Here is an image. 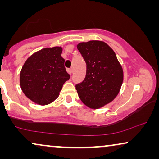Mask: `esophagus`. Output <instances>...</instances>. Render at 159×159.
Returning a JSON list of instances; mask_svg holds the SVG:
<instances>
[{
  "mask_svg": "<svg viewBox=\"0 0 159 159\" xmlns=\"http://www.w3.org/2000/svg\"><path fill=\"white\" fill-rule=\"evenodd\" d=\"M67 71H68V73L69 75H71L73 72V69H67Z\"/></svg>",
  "mask_w": 159,
  "mask_h": 159,
  "instance_id": "34e87169",
  "label": "esophagus"
}]
</instances>
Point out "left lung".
<instances>
[{
    "label": "left lung",
    "mask_w": 159,
    "mask_h": 159,
    "mask_svg": "<svg viewBox=\"0 0 159 159\" xmlns=\"http://www.w3.org/2000/svg\"><path fill=\"white\" fill-rule=\"evenodd\" d=\"M77 49L86 63L87 70L85 78L76 84V90L84 105L98 109L119 94L124 78L122 67L113 49L103 41L80 43Z\"/></svg>",
    "instance_id": "8db88e82"
}]
</instances>
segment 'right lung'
I'll return each mask as SVG.
<instances>
[{
  "instance_id": "1",
  "label": "right lung",
  "mask_w": 159,
  "mask_h": 159,
  "mask_svg": "<svg viewBox=\"0 0 159 159\" xmlns=\"http://www.w3.org/2000/svg\"><path fill=\"white\" fill-rule=\"evenodd\" d=\"M61 53L62 48L58 46L41 49L30 56L21 68V90L38 105H48L55 101L63 84L70 78Z\"/></svg>"
}]
</instances>
